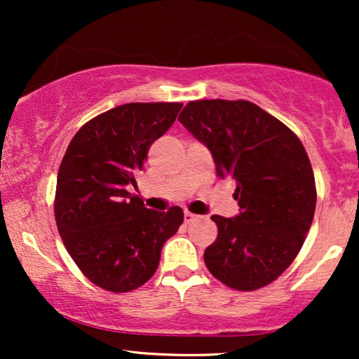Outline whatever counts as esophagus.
Here are the masks:
<instances>
[{
	"mask_svg": "<svg viewBox=\"0 0 359 359\" xmlns=\"http://www.w3.org/2000/svg\"><path fill=\"white\" fill-rule=\"evenodd\" d=\"M198 217H199V215H196V214H193V212H184V222H186V224L193 222V220H196Z\"/></svg>",
	"mask_w": 359,
	"mask_h": 359,
	"instance_id": "esophagus-1",
	"label": "esophagus"
}]
</instances>
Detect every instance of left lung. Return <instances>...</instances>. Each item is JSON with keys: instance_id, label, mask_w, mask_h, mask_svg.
<instances>
[{"instance_id": "1", "label": "left lung", "mask_w": 359, "mask_h": 359, "mask_svg": "<svg viewBox=\"0 0 359 359\" xmlns=\"http://www.w3.org/2000/svg\"><path fill=\"white\" fill-rule=\"evenodd\" d=\"M178 121L210 150L219 178L237 181L240 214L210 217L219 233L205 248V266L237 291L273 283L301 252L316 212V180L302 142L245 100L191 101Z\"/></svg>"}]
</instances>
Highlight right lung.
Returning a JSON list of instances; mask_svg holds the SVG:
<instances>
[{
    "label": "right lung",
    "instance_id": "add662e5",
    "mask_svg": "<svg viewBox=\"0 0 359 359\" xmlns=\"http://www.w3.org/2000/svg\"><path fill=\"white\" fill-rule=\"evenodd\" d=\"M183 102H129L88 121L73 137L57 176L55 220L67 252L93 284L129 292L154 276L183 209H147L132 196L150 145Z\"/></svg>",
    "mask_w": 359,
    "mask_h": 359
}]
</instances>
